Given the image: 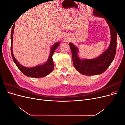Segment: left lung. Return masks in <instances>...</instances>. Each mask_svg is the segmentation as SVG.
Masks as SVG:
<instances>
[{
    "label": "left lung",
    "instance_id": "1",
    "mask_svg": "<svg viewBox=\"0 0 125 125\" xmlns=\"http://www.w3.org/2000/svg\"><path fill=\"white\" fill-rule=\"evenodd\" d=\"M93 14L105 18L110 28L111 41L107 50L97 58L81 60L77 55L78 51L77 48L75 47L73 44L71 43L69 44L74 68L81 74L87 75H96L103 73L110 66L114 59L116 52L117 32L114 26L99 11L94 10Z\"/></svg>",
    "mask_w": 125,
    "mask_h": 125
}]
</instances>
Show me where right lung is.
Returning a JSON list of instances; mask_svg holds the SVG:
<instances>
[{"instance_id":"1","label":"right lung","mask_w":125,"mask_h":125,"mask_svg":"<svg viewBox=\"0 0 125 125\" xmlns=\"http://www.w3.org/2000/svg\"><path fill=\"white\" fill-rule=\"evenodd\" d=\"M14 25L12 26L11 33V52L13 62H14L17 67L22 73L26 76L32 78H41L46 76L49 73H50L52 70L54 69V62L52 60V56L53 55L56 49L57 48L59 45V43H56L55 44L51 49V52L49 57V58L47 62L43 65L37 66L35 67L32 68H26L24 66H22L19 63L17 60L15 59L13 55L12 46V40H13V34L14 31Z\"/></svg>"}]
</instances>
